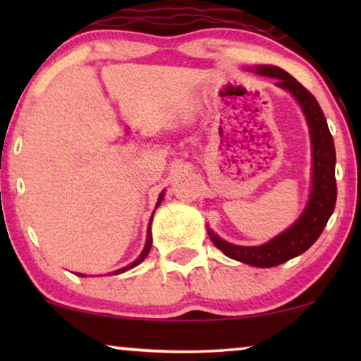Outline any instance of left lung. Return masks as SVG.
<instances>
[{"instance_id":"8db88e82","label":"left lung","mask_w":361,"mask_h":361,"mask_svg":"<svg viewBox=\"0 0 361 361\" xmlns=\"http://www.w3.org/2000/svg\"><path fill=\"white\" fill-rule=\"evenodd\" d=\"M251 72L263 77L276 78V87L289 92L299 103L309 126L310 147H312V182L307 205L299 219L283 233L274 236L268 243L259 246H240L220 238L214 230L209 236L216 248L225 256L240 263L256 268H273L281 263L302 255L312 246L322 233L325 225L334 214L337 200V182H335V146L329 131L324 111L309 90L300 85L293 75L276 66H256Z\"/></svg>"}]
</instances>
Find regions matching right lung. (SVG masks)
I'll use <instances>...</instances> for the list:
<instances>
[{"mask_svg": "<svg viewBox=\"0 0 361 361\" xmlns=\"http://www.w3.org/2000/svg\"><path fill=\"white\" fill-rule=\"evenodd\" d=\"M162 199H164V190H162L161 194H159V199H157L156 209H157V207L161 205ZM152 215H154V212H152ZM152 215H151V219H149V225H147V238H146V245H145V248H142L141 255L137 256V258H136L135 261H133L131 264H128V266H125V268H121V269L113 271V274H121V273H125V271L131 269V268H135V266H137L140 263H142V261H145V258H146L147 253H149V250H151V245H152V235H151V221H152ZM77 276H82V278H85V274H80V273H77Z\"/></svg>", "mask_w": 361, "mask_h": 361, "instance_id": "obj_1", "label": "right lung"}]
</instances>
